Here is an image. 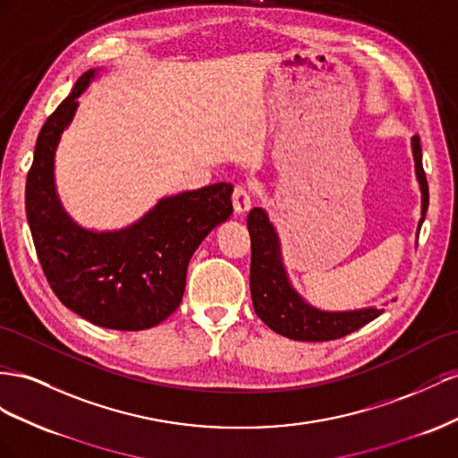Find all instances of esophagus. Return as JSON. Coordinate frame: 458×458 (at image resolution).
I'll return each mask as SVG.
<instances>
[{"instance_id":"esophagus-1","label":"esophagus","mask_w":458,"mask_h":458,"mask_svg":"<svg viewBox=\"0 0 458 458\" xmlns=\"http://www.w3.org/2000/svg\"><path fill=\"white\" fill-rule=\"evenodd\" d=\"M232 203H233V211H236L238 215H243L251 208V193L250 190H247L245 186H236L233 188V193H232Z\"/></svg>"}]
</instances>
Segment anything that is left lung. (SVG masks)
Listing matches in <instances>:
<instances>
[{"mask_svg": "<svg viewBox=\"0 0 458 458\" xmlns=\"http://www.w3.org/2000/svg\"><path fill=\"white\" fill-rule=\"evenodd\" d=\"M412 157L416 178L422 191V226L428 211V180L422 166L420 138L412 136ZM247 230L251 236V299L257 317L270 330L297 342H330L362 328L384 312V309H359L328 312L309 305L293 287L282 263L278 233L270 225L268 215L260 207L251 208L247 216Z\"/></svg>", "mask_w": 458, "mask_h": 458, "instance_id": "8db88e82", "label": "left lung"}]
</instances>
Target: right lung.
Masks as SVG:
<instances>
[{
  "instance_id": "1",
  "label": "right lung",
  "mask_w": 458,
  "mask_h": 458,
  "mask_svg": "<svg viewBox=\"0 0 458 458\" xmlns=\"http://www.w3.org/2000/svg\"><path fill=\"white\" fill-rule=\"evenodd\" d=\"M96 72L91 69L78 78L38 134L26 176V218L59 301L96 326L138 332L153 328L178 309L190 259L208 232L230 218L233 188L220 182L163 198L123 230L78 226L59 201L54 165L63 130Z\"/></svg>"
}]
</instances>
